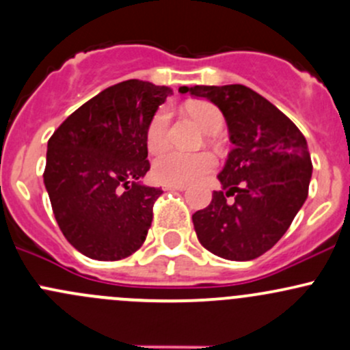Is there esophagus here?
<instances>
[{
	"label": "esophagus",
	"instance_id": "obj_1",
	"mask_svg": "<svg viewBox=\"0 0 350 350\" xmlns=\"http://www.w3.org/2000/svg\"><path fill=\"white\" fill-rule=\"evenodd\" d=\"M163 189L169 191V189H178V191H185L186 186L185 185H163Z\"/></svg>",
	"mask_w": 350,
	"mask_h": 350
}]
</instances>
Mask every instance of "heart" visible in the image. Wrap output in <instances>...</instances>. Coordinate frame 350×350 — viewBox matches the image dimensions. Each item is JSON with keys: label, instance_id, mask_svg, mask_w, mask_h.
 I'll list each match as a JSON object with an SVG mask.
<instances>
[{"label": "heart", "instance_id": "obj_1", "mask_svg": "<svg viewBox=\"0 0 350 350\" xmlns=\"http://www.w3.org/2000/svg\"><path fill=\"white\" fill-rule=\"evenodd\" d=\"M193 119L200 124L206 134H218L224 126L223 113L209 102H193L187 107ZM169 110L161 109L154 113L147 127L146 141L152 152H157L167 142ZM216 159L209 152H183L176 149H165L154 159V176L165 185H189L206 172L213 171Z\"/></svg>", "mask_w": 350, "mask_h": 350}]
</instances>
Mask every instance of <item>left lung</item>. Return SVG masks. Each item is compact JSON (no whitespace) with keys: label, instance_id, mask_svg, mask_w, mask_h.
<instances>
[{"label":"left lung","instance_id":"1","mask_svg":"<svg viewBox=\"0 0 350 350\" xmlns=\"http://www.w3.org/2000/svg\"><path fill=\"white\" fill-rule=\"evenodd\" d=\"M179 92L208 98L221 110L233 144L218 174L221 189L213 193L208 208L193 215L198 240L224 260L258 258L285 234L307 200V141L285 113L240 83Z\"/></svg>","mask_w":350,"mask_h":350}]
</instances>
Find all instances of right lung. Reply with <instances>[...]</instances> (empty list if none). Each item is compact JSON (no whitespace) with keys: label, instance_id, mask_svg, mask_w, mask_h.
Masks as SVG:
<instances>
[{"label":"right lung","instance_id":"right-lung-1","mask_svg":"<svg viewBox=\"0 0 350 350\" xmlns=\"http://www.w3.org/2000/svg\"><path fill=\"white\" fill-rule=\"evenodd\" d=\"M169 87L126 80L65 119L49 141L43 181L62 233L82 255L116 262L137 252L163 194L142 185L147 127Z\"/></svg>","mask_w":350,"mask_h":350}]
</instances>
